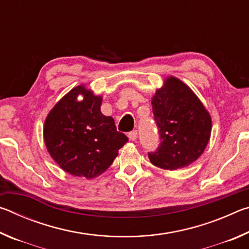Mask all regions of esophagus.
Here are the masks:
<instances>
[{"mask_svg":"<svg viewBox=\"0 0 249 249\" xmlns=\"http://www.w3.org/2000/svg\"><path fill=\"white\" fill-rule=\"evenodd\" d=\"M128 138H129L130 141H136V138H137V132H136V130H133V132L128 133Z\"/></svg>","mask_w":249,"mask_h":249,"instance_id":"obj_1","label":"esophagus"}]
</instances>
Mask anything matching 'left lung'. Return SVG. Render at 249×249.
<instances>
[{
	"label": "left lung",
	"instance_id": "1",
	"mask_svg": "<svg viewBox=\"0 0 249 249\" xmlns=\"http://www.w3.org/2000/svg\"><path fill=\"white\" fill-rule=\"evenodd\" d=\"M160 133L150 162L165 170L188 167L203 154L212 130V119L196 94L180 79L169 75L151 98Z\"/></svg>",
	"mask_w": 249,
	"mask_h": 249
}]
</instances>
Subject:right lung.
<instances>
[{
	"mask_svg": "<svg viewBox=\"0 0 249 249\" xmlns=\"http://www.w3.org/2000/svg\"><path fill=\"white\" fill-rule=\"evenodd\" d=\"M79 96L83 99L79 100ZM102 95L80 84L62 96L46 117V148L71 176L93 179L102 175L128 141L117 132L113 117L102 114Z\"/></svg>",
	"mask_w": 249,
	"mask_h": 249,
	"instance_id": "right-lung-1",
	"label": "right lung"
}]
</instances>
